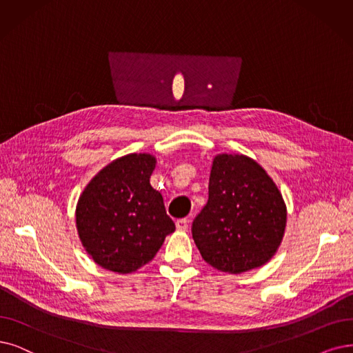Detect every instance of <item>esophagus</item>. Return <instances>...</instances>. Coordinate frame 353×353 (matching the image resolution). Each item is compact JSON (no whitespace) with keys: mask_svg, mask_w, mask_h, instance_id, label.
Here are the masks:
<instances>
[{"mask_svg":"<svg viewBox=\"0 0 353 353\" xmlns=\"http://www.w3.org/2000/svg\"><path fill=\"white\" fill-rule=\"evenodd\" d=\"M176 228L179 231H186L189 228V219H179L176 223Z\"/></svg>","mask_w":353,"mask_h":353,"instance_id":"esophagus-1","label":"esophagus"}]
</instances>
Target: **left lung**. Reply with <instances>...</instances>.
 <instances>
[{
    "label": "left lung",
    "mask_w": 353,
    "mask_h": 353,
    "mask_svg": "<svg viewBox=\"0 0 353 353\" xmlns=\"http://www.w3.org/2000/svg\"><path fill=\"white\" fill-rule=\"evenodd\" d=\"M286 227V205L266 170L243 154L214 157L210 198L193 221L202 259L239 275L275 256Z\"/></svg>",
    "instance_id": "left-lung-1"
}]
</instances>
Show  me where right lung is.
Returning a JSON list of instances; mask_svg holds the SVG:
<instances>
[{
	"mask_svg": "<svg viewBox=\"0 0 353 353\" xmlns=\"http://www.w3.org/2000/svg\"><path fill=\"white\" fill-rule=\"evenodd\" d=\"M151 154H128L103 167L77 202L78 237L94 263L121 275L154 259L176 227L150 177Z\"/></svg>",
	"mask_w": 353,
	"mask_h": 353,
	"instance_id": "right-lung-1",
	"label": "right lung"
}]
</instances>
